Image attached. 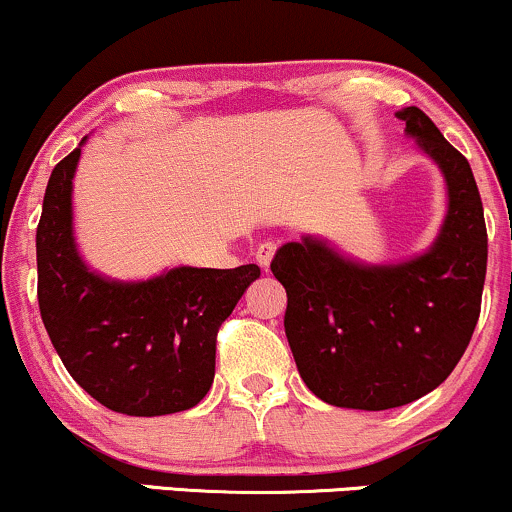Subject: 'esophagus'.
I'll list each match as a JSON object with an SVG mask.
<instances>
[{
    "mask_svg": "<svg viewBox=\"0 0 512 512\" xmlns=\"http://www.w3.org/2000/svg\"><path fill=\"white\" fill-rule=\"evenodd\" d=\"M276 252V245L274 243H262L260 248H257V264H260L262 269H269V264H272V257Z\"/></svg>",
    "mask_w": 512,
    "mask_h": 512,
    "instance_id": "1",
    "label": "esophagus"
}]
</instances>
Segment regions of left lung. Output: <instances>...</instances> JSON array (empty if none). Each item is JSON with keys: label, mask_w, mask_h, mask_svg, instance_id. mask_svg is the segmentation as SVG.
Returning a JSON list of instances; mask_svg holds the SVG:
<instances>
[{"label": "left lung", "mask_w": 512, "mask_h": 512, "mask_svg": "<svg viewBox=\"0 0 512 512\" xmlns=\"http://www.w3.org/2000/svg\"><path fill=\"white\" fill-rule=\"evenodd\" d=\"M397 117L448 190L431 248L366 264L303 236L272 260L289 298L284 327L298 373L332 407L383 411L428 395L457 366L479 320L489 240L472 168L419 108Z\"/></svg>", "instance_id": "1"}]
</instances>
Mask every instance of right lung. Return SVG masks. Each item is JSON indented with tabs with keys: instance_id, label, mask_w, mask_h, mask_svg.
<instances>
[{
	"instance_id": "right-lung-1",
	"label": "right lung",
	"mask_w": 512,
	"mask_h": 512,
	"mask_svg": "<svg viewBox=\"0 0 512 512\" xmlns=\"http://www.w3.org/2000/svg\"><path fill=\"white\" fill-rule=\"evenodd\" d=\"M86 142L57 163L45 190L35 233L43 325L69 375L103 407L127 416L192 409L214 383L216 332L260 267H173L139 281L88 267L72 209Z\"/></svg>"
}]
</instances>
